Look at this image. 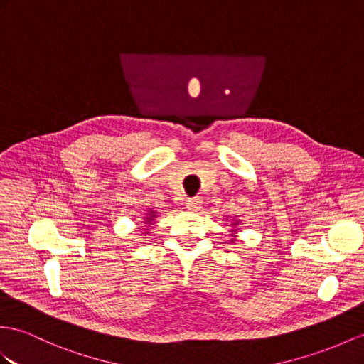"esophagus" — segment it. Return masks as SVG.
Returning <instances> with one entry per match:
<instances>
[{"mask_svg":"<svg viewBox=\"0 0 364 364\" xmlns=\"http://www.w3.org/2000/svg\"><path fill=\"white\" fill-rule=\"evenodd\" d=\"M187 208L191 211H198L202 207V199L200 198H190L187 202Z\"/></svg>","mask_w":364,"mask_h":364,"instance_id":"34e87169","label":"esophagus"}]
</instances>
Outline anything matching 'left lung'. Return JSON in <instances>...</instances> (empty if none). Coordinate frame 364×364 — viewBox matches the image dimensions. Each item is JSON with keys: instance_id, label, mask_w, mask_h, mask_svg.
I'll return each instance as SVG.
<instances>
[{"instance_id": "8db88e82", "label": "left lung", "mask_w": 364, "mask_h": 364, "mask_svg": "<svg viewBox=\"0 0 364 364\" xmlns=\"http://www.w3.org/2000/svg\"><path fill=\"white\" fill-rule=\"evenodd\" d=\"M232 225H237V220H236V223H235V224H232Z\"/></svg>"}]
</instances>
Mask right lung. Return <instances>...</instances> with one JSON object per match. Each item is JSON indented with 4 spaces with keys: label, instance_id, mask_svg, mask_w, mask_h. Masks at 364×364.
I'll list each match as a JSON object with an SVG mask.
<instances>
[{
    "label": "right lung",
    "instance_id": "obj_1",
    "mask_svg": "<svg viewBox=\"0 0 364 364\" xmlns=\"http://www.w3.org/2000/svg\"><path fill=\"white\" fill-rule=\"evenodd\" d=\"M154 216H156V211H149V213H148V218H145V219H146L145 224H151V220H153Z\"/></svg>",
    "mask_w": 364,
    "mask_h": 364
}]
</instances>
